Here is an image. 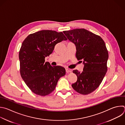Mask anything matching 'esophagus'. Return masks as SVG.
<instances>
[{
	"mask_svg": "<svg viewBox=\"0 0 125 125\" xmlns=\"http://www.w3.org/2000/svg\"><path fill=\"white\" fill-rule=\"evenodd\" d=\"M66 72L67 73H71L72 72V70L71 69H69L68 68H66Z\"/></svg>",
	"mask_w": 125,
	"mask_h": 125,
	"instance_id": "obj_1",
	"label": "esophagus"
}]
</instances>
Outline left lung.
Listing matches in <instances>:
<instances>
[{
	"label": "left lung",
	"instance_id": "8db88e82",
	"mask_svg": "<svg viewBox=\"0 0 125 125\" xmlns=\"http://www.w3.org/2000/svg\"><path fill=\"white\" fill-rule=\"evenodd\" d=\"M63 33L75 45L76 57L83 60L84 65L82 72L73 71L77 79L72 86L81 94H89L99 86L107 72L108 53L104 42L100 36L83 28Z\"/></svg>",
	"mask_w": 125,
	"mask_h": 125
}]
</instances>
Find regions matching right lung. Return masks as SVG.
I'll use <instances>...</instances> for the list:
<instances>
[{
  "label": "right lung",
  "mask_w": 125,
  "mask_h": 125,
  "mask_svg": "<svg viewBox=\"0 0 125 125\" xmlns=\"http://www.w3.org/2000/svg\"><path fill=\"white\" fill-rule=\"evenodd\" d=\"M67 40L62 32L43 30L29 35L23 41L19 52L20 73L34 93L42 96L50 94L59 79L65 75L64 68L52 67L45 59L57 43Z\"/></svg>",
  "instance_id": "obj_1"
}]
</instances>
